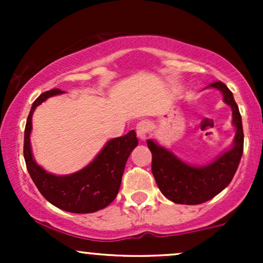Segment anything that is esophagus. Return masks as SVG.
<instances>
[{"label":"esophagus","instance_id":"1","mask_svg":"<svg viewBox=\"0 0 263 263\" xmlns=\"http://www.w3.org/2000/svg\"><path fill=\"white\" fill-rule=\"evenodd\" d=\"M149 131H151V125L148 121H146V120H142V121L138 122L137 126H136V134H137L138 138L142 141L146 140Z\"/></svg>","mask_w":263,"mask_h":263}]
</instances>
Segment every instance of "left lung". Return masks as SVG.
I'll return each instance as SVG.
<instances>
[{
  "instance_id": "8db88e82",
  "label": "left lung",
  "mask_w": 263,
  "mask_h": 263,
  "mask_svg": "<svg viewBox=\"0 0 263 263\" xmlns=\"http://www.w3.org/2000/svg\"><path fill=\"white\" fill-rule=\"evenodd\" d=\"M209 86L219 89L224 101L232 108V122L236 126V136L230 151L209 165L192 167L152 140L147 141L152 153V173L157 185L165 198L177 204L197 205L218 195L231 182L243 152L242 122L232 92L221 81H214Z\"/></svg>"
}]
</instances>
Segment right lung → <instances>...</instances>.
Here are the masks:
<instances>
[{"mask_svg":"<svg viewBox=\"0 0 263 263\" xmlns=\"http://www.w3.org/2000/svg\"><path fill=\"white\" fill-rule=\"evenodd\" d=\"M63 92L53 89L39 95L33 102L25 128L23 156L29 176L41 194L59 209L75 214H87L104 209L112 203L119 193L125 164L129 153L138 144L136 132L132 129L122 137L108 141L87 167L65 177L47 173L32 157L29 134L32 129V114L34 108L49 96Z\"/></svg>","mask_w":263,"mask_h":263,"instance_id":"obj_1","label":"right lung"}]
</instances>
